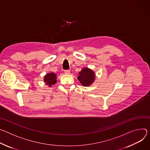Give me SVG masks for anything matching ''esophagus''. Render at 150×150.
I'll return each instance as SVG.
<instances>
[{
    "label": "esophagus",
    "instance_id": "1",
    "mask_svg": "<svg viewBox=\"0 0 150 150\" xmlns=\"http://www.w3.org/2000/svg\"><path fill=\"white\" fill-rule=\"evenodd\" d=\"M64 73H65V74H70V71L69 70H65V71H64Z\"/></svg>",
    "mask_w": 150,
    "mask_h": 150
}]
</instances>
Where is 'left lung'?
<instances>
[{
	"instance_id": "left-lung-1",
	"label": "left lung",
	"mask_w": 150,
	"mask_h": 150,
	"mask_svg": "<svg viewBox=\"0 0 150 150\" xmlns=\"http://www.w3.org/2000/svg\"><path fill=\"white\" fill-rule=\"evenodd\" d=\"M77 79L83 86H89L95 80V73L91 69L86 67L79 73Z\"/></svg>"
}]
</instances>
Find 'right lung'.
Returning <instances> with one entry per match:
<instances>
[{
    "label": "right lung",
    "instance_id": "1",
    "mask_svg": "<svg viewBox=\"0 0 150 150\" xmlns=\"http://www.w3.org/2000/svg\"><path fill=\"white\" fill-rule=\"evenodd\" d=\"M43 80L46 85L51 87L57 83V74L54 73H49L44 76Z\"/></svg>",
    "mask_w": 150,
    "mask_h": 150
}]
</instances>
